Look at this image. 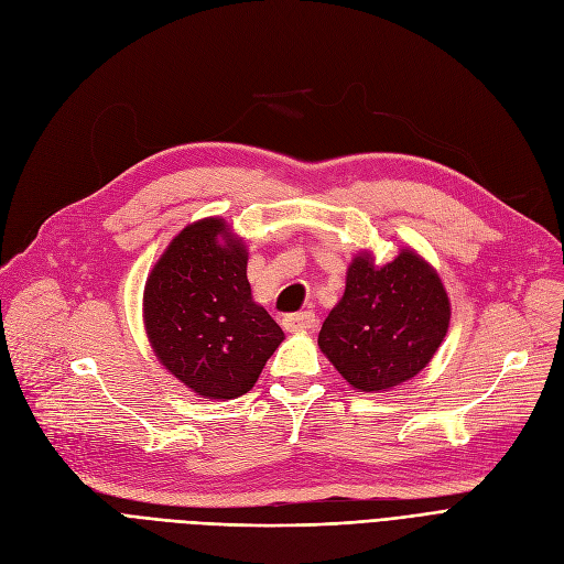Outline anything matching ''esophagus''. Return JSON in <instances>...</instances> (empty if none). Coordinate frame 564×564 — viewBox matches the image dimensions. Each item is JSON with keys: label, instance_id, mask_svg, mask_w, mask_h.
Masks as SVG:
<instances>
[{"label": "esophagus", "instance_id": "obj_1", "mask_svg": "<svg viewBox=\"0 0 564 564\" xmlns=\"http://www.w3.org/2000/svg\"><path fill=\"white\" fill-rule=\"evenodd\" d=\"M316 314L314 311H300V314H290L283 318V327L288 332H304V329H314L316 327Z\"/></svg>", "mask_w": 564, "mask_h": 564}]
</instances>
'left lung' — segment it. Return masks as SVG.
<instances>
[{
  "instance_id": "obj_1",
  "label": "left lung",
  "mask_w": 564,
  "mask_h": 564,
  "mask_svg": "<svg viewBox=\"0 0 564 564\" xmlns=\"http://www.w3.org/2000/svg\"><path fill=\"white\" fill-rule=\"evenodd\" d=\"M451 300L436 269L400 248L379 267L362 250L346 271V290L325 318L318 346L358 392H383L421 373L440 350Z\"/></svg>"
}]
</instances>
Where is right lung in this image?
<instances>
[{"label":"right lung","instance_id":"right-lung-1","mask_svg":"<svg viewBox=\"0 0 564 564\" xmlns=\"http://www.w3.org/2000/svg\"><path fill=\"white\" fill-rule=\"evenodd\" d=\"M248 253L223 218L195 220L170 241L143 288V327L160 365L204 400H237L285 339L253 302Z\"/></svg>","mask_w":564,"mask_h":564}]
</instances>
